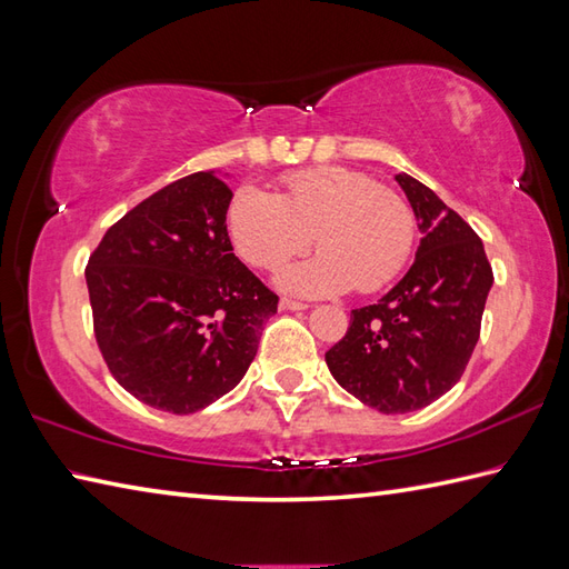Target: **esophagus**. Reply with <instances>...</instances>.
Listing matches in <instances>:
<instances>
[{
  "instance_id": "1",
  "label": "esophagus",
  "mask_w": 569,
  "mask_h": 569,
  "mask_svg": "<svg viewBox=\"0 0 569 569\" xmlns=\"http://www.w3.org/2000/svg\"><path fill=\"white\" fill-rule=\"evenodd\" d=\"M278 308H281V310H293V312L308 310L306 303H298V300H288V298H281V303H278Z\"/></svg>"
}]
</instances>
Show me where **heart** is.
Segmentation results:
<instances>
[{"mask_svg": "<svg viewBox=\"0 0 569 569\" xmlns=\"http://www.w3.org/2000/svg\"><path fill=\"white\" fill-rule=\"evenodd\" d=\"M227 234L257 269H276L316 234V257L283 266L273 281L286 293L322 298L389 283L413 251L416 217L401 196L365 173L310 168L286 176L281 196L241 186L227 204Z\"/></svg>", "mask_w": 569, "mask_h": 569, "instance_id": "obj_1", "label": "heart"}]
</instances>
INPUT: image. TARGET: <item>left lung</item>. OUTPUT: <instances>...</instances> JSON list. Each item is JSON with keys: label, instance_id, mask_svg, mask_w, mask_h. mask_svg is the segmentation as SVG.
<instances>
[{"label": "left lung", "instance_id": "8db88e82", "mask_svg": "<svg viewBox=\"0 0 569 569\" xmlns=\"http://www.w3.org/2000/svg\"><path fill=\"white\" fill-rule=\"evenodd\" d=\"M420 229L416 261L373 306L352 310L325 361L345 391L381 413L438 401L475 352L493 273L462 217L408 173H398Z\"/></svg>", "mask_w": 569, "mask_h": 569}]
</instances>
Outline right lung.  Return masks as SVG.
I'll return each instance as SVG.
<instances>
[{"label": "right lung", "mask_w": 569, "mask_h": 569, "mask_svg": "<svg viewBox=\"0 0 569 569\" xmlns=\"http://www.w3.org/2000/svg\"><path fill=\"white\" fill-rule=\"evenodd\" d=\"M229 178V173H224ZM220 171L176 180L107 229L88 261L100 352L119 386L188 416L244 379L271 293L234 257Z\"/></svg>", "instance_id": "1"}]
</instances>
